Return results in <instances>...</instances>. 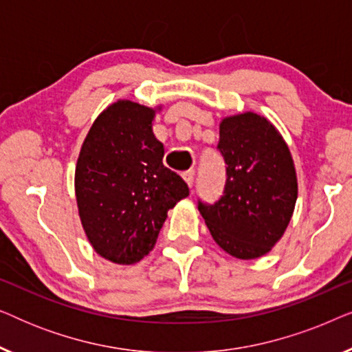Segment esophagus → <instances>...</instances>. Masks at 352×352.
Masks as SVG:
<instances>
[{
	"mask_svg": "<svg viewBox=\"0 0 352 352\" xmlns=\"http://www.w3.org/2000/svg\"><path fill=\"white\" fill-rule=\"evenodd\" d=\"M182 177H184V181L187 182V186L192 187V186H194V179H195V171L194 170L184 171V173H182Z\"/></svg>",
	"mask_w": 352,
	"mask_h": 352,
	"instance_id": "34e87169",
	"label": "esophagus"
}]
</instances>
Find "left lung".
Masks as SVG:
<instances>
[{
    "mask_svg": "<svg viewBox=\"0 0 352 352\" xmlns=\"http://www.w3.org/2000/svg\"><path fill=\"white\" fill-rule=\"evenodd\" d=\"M218 148L226 162L224 194L199 211L214 242L239 259L261 258L282 239L298 199L290 148L277 128L254 112L219 123Z\"/></svg>",
    "mask_w": 352,
    "mask_h": 352,
    "instance_id": "left-lung-1",
    "label": "left lung"
}]
</instances>
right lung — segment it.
<instances>
[{"instance_id":"1","label":"right lung","mask_w":352,"mask_h":352,"mask_svg":"<svg viewBox=\"0 0 352 352\" xmlns=\"http://www.w3.org/2000/svg\"><path fill=\"white\" fill-rule=\"evenodd\" d=\"M157 110L133 100L110 104L86 134L75 168V195L94 252L115 264H136L155 247L168 210L189 195L163 165L152 131Z\"/></svg>"}]
</instances>
